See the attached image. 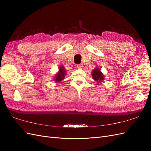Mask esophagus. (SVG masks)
I'll return each mask as SVG.
<instances>
[{
    "label": "esophagus",
    "mask_w": 151,
    "mask_h": 151,
    "mask_svg": "<svg viewBox=\"0 0 151 151\" xmlns=\"http://www.w3.org/2000/svg\"><path fill=\"white\" fill-rule=\"evenodd\" d=\"M82 67H83V65H82V64L77 65V68H82Z\"/></svg>",
    "instance_id": "esophagus-1"
}]
</instances>
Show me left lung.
Segmentation results:
<instances>
[{
    "label": "left lung",
    "instance_id": "obj_1",
    "mask_svg": "<svg viewBox=\"0 0 151 151\" xmlns=\"http://www.w3.org/2000/svg\"><path fill=\"white\" fill-rule=\"evenodd\" d=\"M92 76L94 80L96 81L98 83L102 82L104 80V75L102 74L101 72L100 71L99 68H95L92 72Z\"/></svg>",
    "mask_w": 151,
    "mask_h": 151
}]
</instances>
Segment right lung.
<instances>
[{
  "label": "right lung",
  "mask_w": 151,
  "mask_h": 151,
  "mask_svg": "<svg viewBox=\"0 0 151 151\" xmlns=\"http://www.w3.org/2000/svg\"><path fill=\"white\" fill-rule=\"evenodd\" d=\"M65 70L64 67L63 66H60V68H59V70L57 74L55 75V77L54 80L57 83H60L61 82L65 77Z\"/></svg>",
  "instance_id": "1"
}]
</instances>
